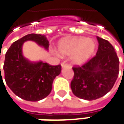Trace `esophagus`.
Masks as SVG:
<instances>
[{"instance_id":"obj_1","label":"esophagus","mask_w":124,"mask_h":124,"mask_svg":"<svg viewBox=\"0 0 124 124\" xmlns=\"http://www.w3.org/2000/svg\"><path fill=\"white\" fill-rule=\"evenodd\" d=\"M69 67H70V66L67 64H65V63L62 64V68H69Z\"/></svg>"}]
</instances>
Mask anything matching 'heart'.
I'll return each instance as SVG.
<instances>
[{
  "label": "heart",
  "mask_w": 124,
  "mask_h": 124,
  "mask_svg": "<svg viewBox=\"0 0 124 124\" xmlns=\"http://www.w3.org/2000/svg\"><path fill=\"white\" fill-rule=\"evenodd\" d=\"M96 48V45L93 39L82 37L63 39L57 45L60 54L67 56L72 55V62L77 65L87 62L94 54Z\"/></svg>",
  "instance_id": "heart-1"
}]
</instances>
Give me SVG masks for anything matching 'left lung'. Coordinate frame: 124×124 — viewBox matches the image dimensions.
<instances>
[{
  "instance_id": "left-lung-1",
  "label": "left lung",
  "mask_w": 124,
  "mask_h": 124,
  "mask_svg": "<svg viewBox=\"0 0 124 124\" xmlns=\"http://www.w3.org/2000/svg\"><path fill=\"white\" fill-rule=\"evenodd\" d=\"M99 48L95 57L82 67H74L71 82L73 94L92 101L102 97L112 89L118 77L119 60L114 47L106 39L96 37Z\"/></svg>"
}]
</instances>
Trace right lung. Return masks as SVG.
Segmentation results:
<instances>
[{
    "label": "right lung",
    "instance_id": "1",
    "mask_svg": "<svg viewBox=\"0 0 124 124\" xmlns=\"http://www.w3.org/2000/svg\"><path fill=\"white\" fill-rule=\"evenodd\" d=\"M26 41H33L46 50L50 45L45 35L34 33L14 42L6 54L3 65L5 80L16 95L26 101H38L50 94L53 81L60 74L62 67L26 59L22 50Z\"/></svg>",
    "mask_w": 124,
    "mask_h": 124
}]
</instances>
